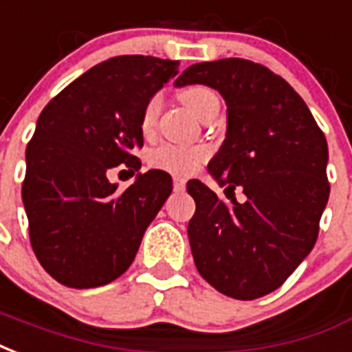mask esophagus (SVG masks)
Returning a JSON list of instances; mask_svg holds the SVG:
<instances>
[{"instance_id":"1","label":"esophagus","mask_w":352,"mask_h":352,"mask_svg":"<svg viewBox=\"0 0 352 352\" xmlns=\"http://www.w3.org/2000/svg\"><path fill=\"white\" fill-rule=\"evenodd\" d=\"M184 186H186V181H184V179H181V177H175V179H173V188H175L177 192H183Z\"/></svg>"}]
</instances>
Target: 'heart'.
I'll return each mask as SVG.
<instances>
[{"mask_svg": "<svg viewBox=\"0 0 352 352\" xmlns=\"http://www.w3.org/2000/svg\"><path fill=\"white\" fill-rule=\"evenodd\" d=\"M179 98L188 108L197 119H203L207 116V111L212 106H218V98L209 87L203 85H194V87H186L181 91ZM160 106H162V98L160 95H151L147 102L143 104L142 116H140V129L145 136H151L155 132L156 119L160 113ZM207 158V151L203 147H184V145H160L155 151H151L149 162L156 169H162L173 175L186 177L192 175Z\"/></svg>", "mask_w": 352, "mask_h": 352, "instance_id": "obj_1", "label": "heart"}]
</instances>
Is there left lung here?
Returning a JSON list of instances; mask_svg holds the SVG:
<instances>
[{"instance_id": "1", "label": "left lung", "mask_w": 352, "mask_h": 352, "mask_svg": "<svg viewBox=\"0 0 352 352\" xmlns=\"http://www.w3.org/2000/svg\"><path fill=\"white\" fill-rule=\"evenodd\" d=\"M203 83L228 104V132L209 162L226 196L242 188L246 201L223 203L197 179L188 222L199 274L223 295L254 300L295 272L319 235L330 184L329 145L300 95L259 63L229 57L196 63L177 87ZM229 197V196H228Z\"/></svg>"}]
</instances>
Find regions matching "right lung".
<instances>
[{
	"label": "right lung",
	"mask_w": 352,
	"mask_h": 352,
	"mask_svg": "<svg viewBox=\"0 0 352 352\" xmlns=\"http://www.w3.org/2000/svg\"><path fill=\"white\" fill-rule=\"evenodd\" d=\"M179 61L119 56L69 83L38 116L25 149L22 201L38 263L67 287L113 282L129 269L143 233L171 194L162 169L119 190L108 171L142 168L140 116L175 76Z\"/></svg>",
	"instance_id": "right-lung-1"
}]
</instances>
